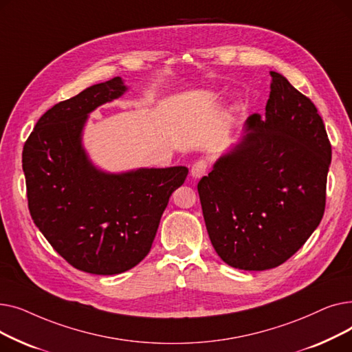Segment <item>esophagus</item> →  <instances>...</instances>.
I'll return each mask as SVG.
<instances>
[{"label": "esophagus", "instance_id": "esophagus-1", "mask_svg": "<svg viewBox=\"0 0 352 352\" xmlns=\"http://www.w3.org/2000/svg\"><path fill=\"white\" fill-rule=\"evenodd\" d=\"M208 170V162L206 160H198L191 168V175L194 178H201L202 175H206Z\"/></svg>", "mask_w": 352, "mask_h": 352}]
</instances>
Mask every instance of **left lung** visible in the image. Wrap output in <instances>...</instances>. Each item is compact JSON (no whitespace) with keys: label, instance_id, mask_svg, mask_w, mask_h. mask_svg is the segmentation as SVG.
Returning a JSON list of instances; mask_svg holds the SVG:
<instances>
[{"label":"left lung","instance_id":"left-lung-1","mask_svg":"<svg viewBox=\"0 0 352 352\" xmlns=\"http://www.w3.org/2000/svg\"><path fill=\"white\" fill-rule=\"evenodd\" d=\"M265 114L198 182L211 244L226 264L264 271L285 263L320 226L331 144L316 105L271 71Z\"/></svg>","mask_w":352,"mask_h":352}]
</instances>
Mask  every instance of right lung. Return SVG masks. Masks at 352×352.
<instances>
[{
  "label": "right lung",
  "instance_id": "obj_1",
  "mask_svg": "<svg viewBox=\"0 0 352 352\" xmlns=\"http://www.w3.org/2000/svg\"><path fill=\"white\" fill-rule=\"evenodd\" d=\"M125 91L116 77L55 104L23 150L34 224L68 264L97 275L121 274L144 260L171 194L188 175L187 166L109 174L89 161L82 146L88 114Z\"/></svg>",
  "mask_w": 352,
  "mask_h": 352
}]
</instances>
